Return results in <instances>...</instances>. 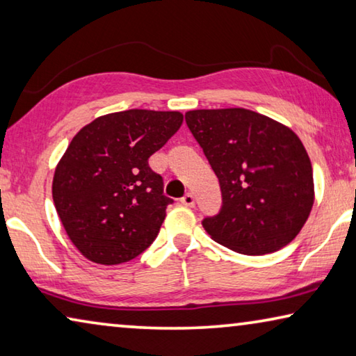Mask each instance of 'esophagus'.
Listing matches in <instances>:
<instances>
[{"instance_id": "obj_1", "label": "esophagus", "mask_w": 356, "mask_h": 356, "mask_svg": "<svg viewBox=\"0 0 356 356\" xmlns=\"http://www.w3.org/2000/svg\"><path fill=\"white\" fill-rule=\"evenodd\" d=\"M180 202H182V204L187 206V207H193L195 206V195L193 193H185V196L182 200H180Z\"/></svg>"}]
</instances>
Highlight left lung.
Returning a JSON list of instances; mask_svg holds the SVG:
<instances>
[{
	"mask_svg": "<svg viewBox=\"0 0 356 356\" xmlns=\"http://www.w3.org/2000/svg\"><path fill=\"white\" fill-rule=\"evenodd\" d=\"M185 122L222 190L218 213L202 220L207 234L245 255L289 245L314 204L312 165L300 138L242 107L190 111Z\"/></svg>",
	"mask_w": 356,
	"mask_h": 356,
	"instance_id": "left-lung-1",
	"label": "left lung"
}]
</instances>
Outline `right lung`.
Masks as SVG:
<instances>
[{"label":"right lung","mask_w":356,"mask_h":356,"mask_svg":"<svg viewBox=\"0 0 356 356\" xmlns=\"http://www.w3.org/2000/svg\"><path fill=\"white\" fill-rule=\"evenodd\" d=\"M180 112L129 109L98 117L55 169V209L72 244L99 264L140 255L160 233L172 200L149 158L182 125Z\"/></svg>","instance_id":"right-lung-1"}]
</instances>
